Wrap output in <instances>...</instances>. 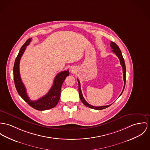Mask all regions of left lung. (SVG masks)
Masks as SVG:
<instances>
[{
    "label": "left lung",
    "mask_w": 150,
    "mask_h": 150,
    "mask_svg": "<svg viewBox=\"0 0 150 150\" xmlns=\"http://www.w3.org/2000/svg\"><path fill=\"white\" fill-rule=\"evenodd\" d=\"M110 46L111 47V48L112 49V52H114L115 54L119 58V60H120V64L122 67V69H123V79H124V83H125V85H124V87H123V90L122 91V93H120V96H121V95L122 94V93L124 91V89H125V85H126V65H125V60L123 59V55H122V54L121 52V51L120 50V48H119V47L117 46V45L114 42H111V44H110ZM78 85H79V97H80V99H81V101L82 102V103L84 104L86 106L88 107H90L92 109H94V110H103L104 108H106L107 107H108L109 106H110L111 104H110V105H103V106H100V107H95V106H93L91 104H90L89 103H88L86 100L84 99L83 96V95H82V93H81V83H80V81H79V79H78Z\"/></svg>",
    "instance_id": "1"
}]
</instances>
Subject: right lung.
<instances>
[{
    "mask_svg": "<svg viewBox=\"0 0 150 150\" xmlns=\"http://www.w3.org/2000/svg\"><path fill=\"white\" fill-rule=\"evenodd\" d=\"M31 38H30L25 42L21 47L15 59L13 66V80L15 86L19 95L31 107L39 111L46 110L54 108L58 103L60 98V90L62 84L66 78L69 75V71L67 70L59 73L54 79L52 86L46 95L37 100H31L27 95L25 87L21 79L19 72L20 60L26 47L31 42Z\"/></svg>",
    "mask_w": 150,
    "mask_h": 150,
    "instance_id": "right-lung-1",
    "label": "right lung"
}]
</instances>
